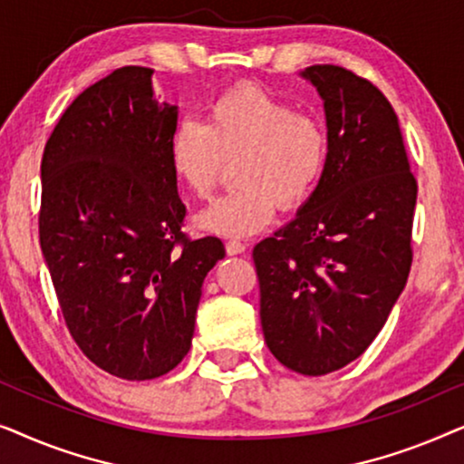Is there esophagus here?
<instances>
[{
  "label": "esophagus",
  "instance_id": "1",
  "mask_svg": "<svg viewBox=\"0 0 464 464\" xmlns=\"http://www.w3.org/2000/svg\"><path fill=\"white\" fill-rule=\"evenodd\" d=\"M226 251H227V256H240V253L246 251V245L240 243V240H237V238H232L226 243Z\"/></svg>",
  "mask_w": 464,
  "mask_h": 464
}]
</instances>
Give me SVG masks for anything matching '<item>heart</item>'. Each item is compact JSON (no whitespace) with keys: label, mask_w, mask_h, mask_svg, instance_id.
Here are the masks:
<instances>
[{"label":"heart","mask_w":464,"mask_h":464,"mask_svg":"<svg viewBox=\"0 0 464 464\" xmlns=\"http://www.w3.org/2000/svg\"><path fill=\"white\" fill-rule=\"evenodd\" d=\"M329 132L314 113L297 111L264 88H230L208 105L207 120H183L169 143L170 169L196 198H211L237 160L234 192L221 196L198 224L221 237H249L275 219L278 205L300 207L319 183Z\"/></svg>","instance_id":"obj_1"}]
</instances>
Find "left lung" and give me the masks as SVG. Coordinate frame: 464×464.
Instances as JSON below:
<instances>
[{
    "instance_id": "left-lung-1",
    "label": "left lung",
    "mask_w": 464,
    "mask_h": 464,
    "mask_svg": "<svg viewBox=\"0 0 464 464\" xmlns=\"http://www.w3.org/2000/svg\"><path fill=\"white\" fill-rule=\"evenodd\" d=\"M300 75L325 107L327 164L253 262L270 353L304 376H325L367 351L408 283L418 186L397 113L372 82L338 65Z\"/></svg>"
}]
</instances>
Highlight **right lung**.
<instances>
[{
  "instance_id": "add662e5",
  "label": "right lung",
  "mask_w": 464,
  "mask_h": 464,
  "mask_svg": "<svg viewBox=\"0 0 464 464\" xmlns=\"http://www.w3.org/2000/svg\"><path fill=\"white\" fill-rule=\"evenodd\" d=\"M150 67H120L67 107L42 158L40 245L80 351L124 380L164 376L192 346L215 237L181 232L169 143L177 107Z\"/></svg>"
}]
</instances>
